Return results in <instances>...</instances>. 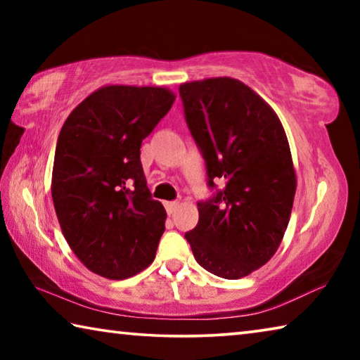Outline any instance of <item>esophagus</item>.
<instances>
[{
    "instance_id": "34e87169",
    "label": "esophagus",
    "mask_w": 360,
    "mask_h": 360,
    "mask_svg": "<svg viewBox=\"0 0 360 360\" xmlns=\"http://www.w3.org/2000/svg\"><path fill=\"white\" fill-rule=\"evenodd\" d=\"M179 208L178 202H165V210L168 214H173V212Z\"/></svg>"
}]
</instances>
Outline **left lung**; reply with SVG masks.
Returning <instances> with one entry per match:
<instances>
[{"mask_svg":"<svg viewBox=\"0 0 360 360\" xmlns=\"http://www.w3.org/2000/svg\"><path fill=\"white\" fill-rule=\"evenodd\" d=\"M179 95L208 186L224 184L198 202L186 240L205 270L245 278L273 257L288 229L297 188L288 136L271 106L238 79L186 82Z\"/></svg>","mask_w":360,"mask_h":360,"instance_id":"left-lung-1","label":"left lung"}]
</instances>
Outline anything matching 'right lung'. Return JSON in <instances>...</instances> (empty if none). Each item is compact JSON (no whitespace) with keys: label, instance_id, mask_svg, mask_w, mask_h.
Segmentation results:
<instances>
[{"label":"right lung","instance_id":"add662e5","mask_svg":"<svg viewBox=\"0 0 360 360\" xmlns=\"http://www.w3.org/2000/svg\"><path fill=\"white\" fill-rule=\"evenodd\" d=\"M174 98L165 87L105 85L60 130L53 208L71 251L103 278L127 279L155 257L167 211L150 197L139 149Z\"/></svg>","mask_w":360,"mask_h":360}]
</instances>
